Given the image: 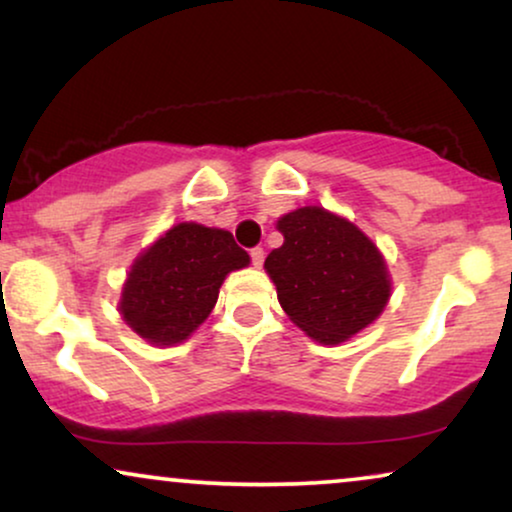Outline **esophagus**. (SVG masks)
Masks as SVG:
<instances>
[{
	"mask_svg": "<svg viewBox=\"0 0 512 512\" xmlns=\"http://www.w3.org/2000/svg\"><path fill=\"white\" fill-rule=\"evenodd\" d=\"M250 260H252V264H255L257 269H260L262 264H264V248H260V245H257V248H252L250 250Z\"/></svg>",
	"mask_w": 512,
	"mask_h": 512,
	"instance_id": "34e87169",
	"label": "esophagus"
}]
</instances>
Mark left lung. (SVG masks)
<instances>
[{
  "label": "left lung",
  "instance_id": "obj_1",
  "mask_svg": "<svg viewBox=\"0 0 512 512\" xmlns=\"http://www.w3.org/2000/svg\"><path fill=\"white\" fill-rule=\"evenodd\" d=\"M278 231L285 241L264 269L283 311L311 339L339 344L384 311L391 295L384 257L356 224L309 206L283 215Z\"/></svg>",
  "mask_w": 512,
  "mask_h": 512
}]
</instances>
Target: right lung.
I'll list each match as a JSON object with an SVG mask.
<instances>
[{
    "label": "right lung",
    "mask_w": 512,
    "mask_h": 512,
    "mask_svg": "<svg viewBox=\"0 0 512 512\" xmlns=\"http://www.w3.org/2000/svg\"><path fill=\"white\" fill-rule=\"evenodd\" d=\"M248 262L229 231L177 224L135 260L121 292V316L149 342H182L213 311L224 276Z\"/></svg>",
    "instance_id": "1"
}]
</instances>
